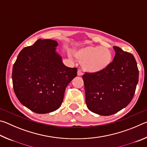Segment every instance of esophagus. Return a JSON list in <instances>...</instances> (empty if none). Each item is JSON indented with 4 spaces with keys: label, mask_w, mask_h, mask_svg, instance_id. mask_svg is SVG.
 I'll list each match as a JSON object with an SVG mask.
<instances>
[{
    "label": "esophagus",
    "mask_w": 147,
    "mask_h": 147,
    "mask_svg": "<svg viewBox=\"0 0 147 147\" xmlns=\"http://www.w3.org/2000/svg\"><path fill=\"white\" fill-rule=\"evenodd\" d=\"M77 74H78V76H82L83 74V73H82V72L81 71V70H80V69H78V72H77Z\"/></svg>",
    "instance_id": "34e87169"
}]
</instances>
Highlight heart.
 <instances>
[{
  "mask_svg": "<svg viewBox=\"0 0 147 147\" xmlns=\"http://www.w3.org/2000/svg\"><path fill=\"white\" fill-rule=\"evenodd\" d=\"M75 56L84 70L90 73L104 71L113 59L110 50L100 46H88L80 49L76 52Z\"/></svg>",
  "mask_w": 147,
  "mask_h": 147,
  "instance_id": "1",
  "label": "heart"
}]
</instances>
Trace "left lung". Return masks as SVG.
Listing matches in <instances>:
<instances>
[{
	"instance_id": "left-lung-1",
	"label": "left lung",
	"mask_w": 147,
	"mask_h": 147,
	"mask_svg": "<svg viewBox=\"0 0 147 147\" xmlns=\"http://www.w3.org/2000/svg\"><path fill=\"white\" fill-rule=\"evenodd\" d=\"M113 49L115 55L108 67L82 76L86 105L100 115H113L127 106L138 83L139 70L134 56L118 47Z\"/></svg>"
}]
</instances>
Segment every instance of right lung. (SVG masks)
Instances as JSON below:
<instances>
[{"label":"right lung","instance_id":"1","mask_svg":"<svg viewBox=\"0 0 147 147\" xmlns=\"http://www.w3.org/2000/svg\"><path fill=\"white\" fill-rule=\"evenodd\" d=\"M58 42L39 39L20 52L13 66L15 94L23 105L37 113L53 112L61 106L66 87L77 69L65 65L56 53Z\"/></svg>","mask_w":147,"mask_h":147}]
</instances>
